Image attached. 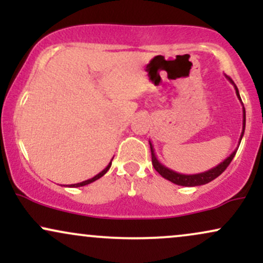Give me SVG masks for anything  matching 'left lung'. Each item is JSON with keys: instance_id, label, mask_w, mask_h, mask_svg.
I'll list each match as a JSON object with an SVG mask.
<instances>
[{"instance_id": "left-lung-1", "label": "left lung", "mask_w": 263, "mask_h": 263, "mask_svg": "<svg viewBox=\"0 0 263 263\" xmlns=\"http://www.w3.org/2000/svg\"><path fill=\"white\" fill-rule=\"evenodd\" d=\"M226 79H228L230 83L234 85L235 87V91H236V95L238 98V100L241 101V98H240V93H238V90L236 85H235V83L232 81L230 78L226 77ZM241 104H242V101H241ZM243 107V105H242ZM242 132H241V136H240V140H238V144H240L241 140H242V136H243V132H245V123H246V114H245V107H243V120H242ZM149 146H151V153H152V164L153 167H155V170L158 172L159 174L163 178H165V179H168L170 182L177 184V185H182V186H197V185H203V184H206L211 182V180H214L215 178H218L220 174L224 172L226 168H228V165L230 164L232 159H234L235 155H236V151L235 149L234 152L231 153L230 156L228 157V158L225 159V161H222L220 164L216 165V167L211 168V170L206 171V172H203V173H198V174H182V173H177V172L170 170V168H167L165 165H163L161 162L158 161V158H157L156 153H155V148H153L152 143H151L149 141Z\"/></svg>"}]
</instances>
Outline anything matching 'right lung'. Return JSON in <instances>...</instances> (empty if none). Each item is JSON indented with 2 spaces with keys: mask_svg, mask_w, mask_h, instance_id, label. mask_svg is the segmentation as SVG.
<instances>
[{
  "mask_svg": "<svg viewBox=\"0 0 263 263\" xmlns=\"http://www.w3.org/2000/svg\"><path fill=\"white\" fill-rule=\"evenodd\" d=\"M112 159H114V158H112ZM112 159H111V162L108 163V164H107V167L105 168L104 171H101L100 173H99V174H96V176H95V177H92L91 179L84 180V182H81V183H77V184H70V185H69V186H70V188H78V186H84V185H87V184H90V183L95 182V180H98L99 178H101L102 176H104L105 173H106V172H107L108 170H110V167H111V163H112Z\"/></svg>",
  "mask_w": 263,
  "mask_h": 263,
  "instance_id": "1",
  "label": "right lung"
}]
</instances>
